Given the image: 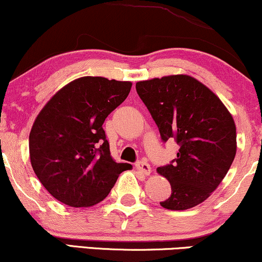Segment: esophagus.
Instances as JSON below:
<instances>
[{"mask_svg":"<svg viewBox=\"0 0 262 262\" xmlns=\"http://www.w3.org/2000/svg\"><path fill=\"white\" fill-rule=\"evenodd\" d=\"M136 168L141 171V173H143L144 175H149L150 171H152V168H150V165L146 161L138 162L136 164Z\"/></svg>","mask_w":262,"mask_h":262,"instance_id":"obj_1","label":"esophagus"}]
</instances>
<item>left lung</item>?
Segmentation results:
<instances>
[{"label": "left lung", "mask_w": 262, "mask_h": 262, "mask_svg": "<svg viewBox=\"0 0 262 262\" xmlns=\"http://www.w3.org/2000/svg\"><path fill=\"white\" fill-rule=\"evenodd\" d=\"M136 91L158 126L164 142L175 140L173 163L157 168L171 193L162 207L184 211L204 202L228 173L236 153L232 114L204 83L171 75L136 83Z\"/></svg>", "instance_id": "1"}]
</instances>
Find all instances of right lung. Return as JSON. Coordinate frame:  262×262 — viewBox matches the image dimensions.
Wrapping results in <instances>:
<instances>
[{
  "label": "right lung",
  "mask_w": 262,
  "mask_h": 262,
  "mask_svg": "<svg viewBox=\"0 0 262 262\" xmlns=\"http://www.w3.org/2000/svg\"><path fill=\"white\" fill-rule=\"evenodd\" d=\"M128 81L85 76L51 97L29 135L34 173L49 192L71 207H91L109 195L131 169L110 155L103 130L106 116L127 98Z\"/></svg>",
  "instance_id": "1"
}]
</instances>
